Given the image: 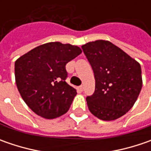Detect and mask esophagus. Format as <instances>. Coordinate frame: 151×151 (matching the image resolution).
Here are the masks:
<instances>
[{
    "instance_id": "esophagus-1",
    "label": "esophagus",
    "mask_w": 151,
    "mask_h": 151,
    "mask_svg": "<svg viewBox=\"0 0 151 151\" xmlns=\"http://www.w3.org/2000/svg\"><path fill=\"white\" fill-rule=\"evenodd\" d=\"M83 90H84V88H83V86H79L78 87V91H80V92H82Z\"/></svg>"
}]
</instances>
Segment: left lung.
<instances>
[{"label": "left lung", "mask_w": 151, "mask_h": 151, "mask_svg": "<svg viewBox=\"0 0 151 151\" xmlns=\"http://www.w3.org/2000/svg\"><path fill=\"white\" fill-rule=\"evenodd\" d=\"M95 77V91L86 97L90 112L99 119L122 117L136 101L142 88L141 67L109 41L96 40L81 46Z\"/></svg>", "instance_id": "1"}]
</instances>
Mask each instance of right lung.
<instances>
[{
    "label": "right lung",
    "mask_w": 151,
    "mask_h": 151,
    "mask_svg": "<svg viewBox=\"0 0 151 151\" xmlns=\"http://www.w3.org/2000/svg\"><path fill=\"white\" fill-rule=\"evenodd\" d=\"M81 53L77 46L51 42L34 48L16 60L17 89L23 101L38 116L55 119L69 110L77 92L65 81V65Z\"/></svg>",
    "instance_id": "right-lung-1"
}]
</instances>
